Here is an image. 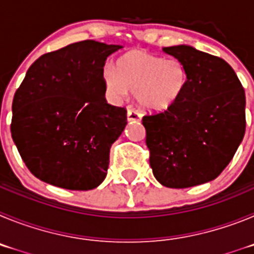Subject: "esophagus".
Listing matches in <instances>:
<instances>
[{"mask_svg": "<svg viewBox=\"0 0 254 254\" xmlns=\"http://www.w3.org/2000/svg\"><path fill=\"white\" fill-rule=\"evenodd\" d=\"M141 118H142V116L136 109H133V108L127 109V121L128 122H138V121H141Z\"/></svg>", "mask_w": 254, "mask_h": 254, "instance_id": "34e87169", "label": "esophagus"}]
</instances>
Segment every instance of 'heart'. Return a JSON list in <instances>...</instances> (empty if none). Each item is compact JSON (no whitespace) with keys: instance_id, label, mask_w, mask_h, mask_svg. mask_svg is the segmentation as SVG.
Instances as JSON below:
<instances>
[{"instance_id":"heart-1","label":"heart","mask_w":254,"mask_h":254,"mask_svg":"<svg viewBox=\"0 0 254 254\" xmlns=\"http://www.w3.org/2000/svg\"><path fill=\"white\" fill-rule=\"evenodd\" d=\"M104 84L114 99L122 100L134 93L138 104L149 112L169 109L185 91L187 71L179 60H165L143 51L121 56L116 69L104 71Z\"/></svg>"}]
</instances>
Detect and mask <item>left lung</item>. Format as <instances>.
<instances>
[{"label":"left lung","mask_w":254,"mask_h":254,"mask_svg":"<svg viewBox=\"0 0 254 254\" xmlns=\"http://www.w3.org/2000/svg\"><path fill=\"white\" fill-rule=\"evenodd\" d=\"M187 71L176 104L145 116L150 167L160 185L188 188L214 181L226 168L246 132V93L223 58L190 46L165 47Z\"/></svg>","instance_id":"obj_1"}]
</instances>
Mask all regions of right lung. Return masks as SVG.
Instances as JSON below:
<instances>
[{
	"label": "right lung",
	"instance_id": "right-lung-1",
	"mask_svg": "<svg viewBox=\"0 0 254 254\" xmlns=\"http://www.w3.org/2000/svg\"><path fill=\"white\" fill-rule=\"evenodd\" d=\"M121 46L95 40L46 53L29 67L12 102L11 136L28 169L48 185L94 190L127 111L105 100L104 64Z\"/></svg>",
	"mask_w": 254,
	"mask_h": 254
}]
</instances>
